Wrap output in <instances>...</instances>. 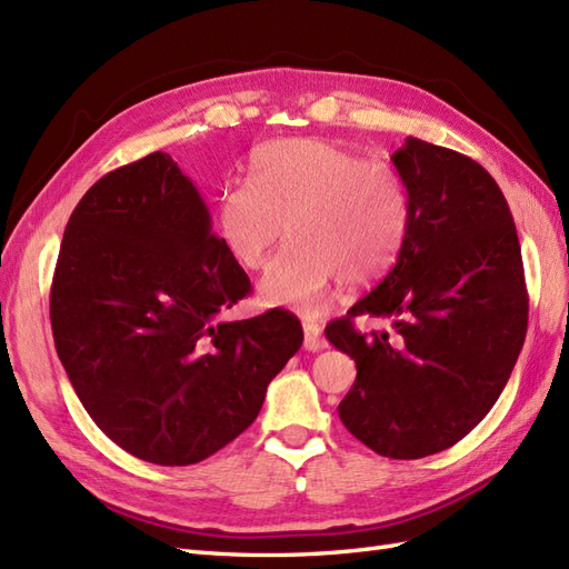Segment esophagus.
I'll return each mask as SVG.
<instances>
[{
    "mask_svg": "<svg viewBox=\"0 0 569 569\" xmlns=\"http://www.w3.org/2000/svg\"><path fill=\"white\" fill-rule=\"evenodd\" d=\"M305 329V348L308 351H322L325 348V339H322V329H319L315 322H302Z\"/></svg>",
    "mask_w": 569,
    "mask_h": 569,
    "instance_id": "34e87169",
    "label": "esophagus"
}]
</instances>
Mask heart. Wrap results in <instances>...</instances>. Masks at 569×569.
<instances>
[{"label": "heart", "instance_id": "b5f03b06", "mask_svg": "<svg viewBox=\"0 0 569 569\" xmlns=\"http://www.w3.org/2000/svg\"><path fill=\"white\" fill-rule=\"evenodd\" d=\"M252 180L228 182L213 228L228 254L259 269L283 236L259 298L302 315L322 312L341 281L368 286L395 264L411 223L401 174L322 139H276L252 158Z\"/></svg>", "mask_w": 569, "mask_h": 569}]
</instances>
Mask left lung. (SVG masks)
Returning <instances> with one entry per match:
<instances>
[{"mask_svg":"<svg viewBox=\"0 0 569 569\" xmlns=\"http://www.w3.org/2000/svg\"><path fill=\"white\" fill-rule=\"evenodd\" d=\"M411 223L395 269L327 339L356 360L343 426L389 459L457 445L498 401L527 337L529 296L507 199L473 158L409 137L391 156ZM382 316L391 332L352 319Z\"/></svg>","mask_w":569,"mask_h":569,"instance_id":"8db88e82","label":"left lung"}]
</instances>
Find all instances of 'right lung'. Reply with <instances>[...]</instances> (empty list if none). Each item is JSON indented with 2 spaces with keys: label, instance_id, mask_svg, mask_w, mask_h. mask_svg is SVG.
<instances>
[{
  "label": "right lung",
  "instance_id": "right-lung-1",
  "mask_svg": "<svg viewBox=\"0 0 569 569\" xmlns=\"http://www.w3.org/2000/svg\"><path fill=\"white\" fill-rule=\"evenodd\" d=\"M250 290L168 153L103 174L69 216L50 288L57 356L93 423L160 466L250 428L302 343L288 310L218 319Z\"/></svg>",
  "mask_w": 569,
  "mask_h": 569
}]
</instances>
